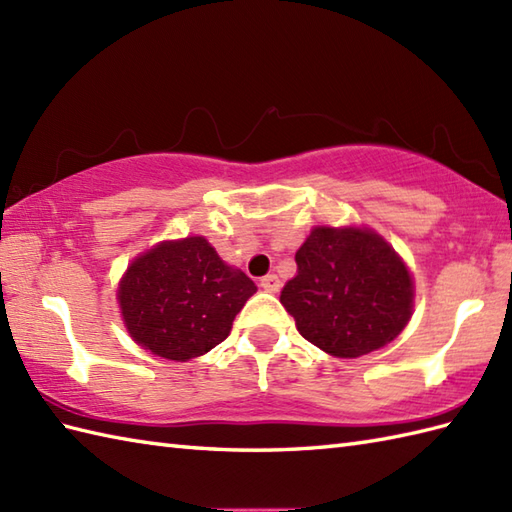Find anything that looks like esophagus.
Here are the masks:
<instances>
[{
  "label": "esophagus",
  "mask_w": 512,
  "mask_h": 512,
  "mask_svg": "<svg viewBox=\"0 0 512 512\" xmlns=\"http://www.w3.org/2000/svg\"><path fill=\"white\" fill-rule=\"evenodd\" d=\"M259 286H262L266 292H279L281 281H279L277 275H266V277L259 279Z\"/></svg>",
  "instance_id": "1"
}]
</instances>
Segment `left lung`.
Returning a JSON list of instances; mask_svg holds the SVG:
<instances>
[{
    "mask_svg": "<svg viewBox=\"0 0 512 512\" xmlns=\"http://www.w3.org/2000/svg\"><path fill=\"white\" fill-rule=\"evenodd\" d=\"M279 301L303 339L339 358L394 341L411 317L413 281L383 237L365 228H314Z\"/></svg>",
    "mask_w": 512,
    "mask_h": 512,
    "instance_id": "obj_1",
    "label": "left lung"
}]
</instances>
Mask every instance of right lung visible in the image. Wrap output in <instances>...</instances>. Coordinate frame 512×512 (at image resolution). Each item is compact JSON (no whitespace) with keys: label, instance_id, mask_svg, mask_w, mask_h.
Returning a JSON list of instances; mask_svg holds the SVG:
<instances>
[{"label":"right lung","instance_id":"right-lung-1","mask_svg":"<svg viewBox=\"0 0 512 512\" xmlns=\"http://www.w3.org/2000/svg\"><path fill=\"white\" fill-rule=\"evenodd\" d=\"M255 292L253 279L226 266L204 237H187L138 257L118 301L136 343L169 361H189L226 339Z\"/></svg>","mask_w":512,"mask_h":512}]
</instances>
